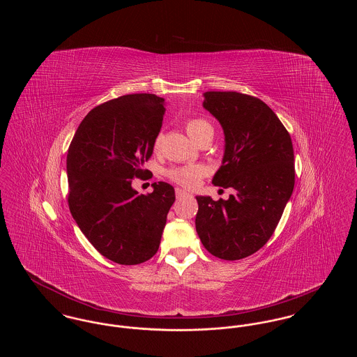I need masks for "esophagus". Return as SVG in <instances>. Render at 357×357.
I'll use <instances>...</instances> for the list:
<instances>
[{
  "label": "esophagus",
  "mask_w": 357,
  "mask_h": 357,
  "mask_svg": "<svg viewBox=\"0 0 357 357\" xmlns=\"http://www.w3.org/2000/svg\"><path fill=\"white\" fill-rule=\"evenodd\" d=\"M175 194H176V197L178 198H181V197H185V195H188L185 190H182V188H175Z\"/></svg>",
  "instance_id": "34e87169"
}]
</instances>
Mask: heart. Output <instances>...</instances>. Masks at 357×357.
Masks as SVG:
<instances>
[{
    "label": "heart",
    "instance_id": "obj_1",
    "mask_svg": "<svg viewBox=\"0 0 357 357\" xmlns=\"http://www.w3.org/2000/svg\"><path fill=\"white\" fill-rule=\"evenodd\" d=\"M186 130L187 134L197 143L204 134H207L208 131H213V127L207 120L195 118V119L187 120ZM160 140H162V134H159L156 137L155 147H159ZM206 172L207 170L204 166L195 165V166H185V167H174L167 171V176L172 182L181 186L192 188L199 183V179L206 175Z\"/></svg>",
    "mask_w": 357,
    "mask_h": 357
}]
</instances>
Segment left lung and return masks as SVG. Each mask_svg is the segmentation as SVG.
I'll use <instances>...</instances> for the list:
<instances>
[{"label":"left lung","instance_id":"obj_1","mask_svg":"<svg viewBox=\"0 0 357 357\" xmlns=\"http://www.w3.org/2000/svg\"><path fill=\"white\" fill-rule=\"evenodd\" d=\"M204 108L225 134L215 186L233 187L227 201L197 197V233L206 250L236 261L272 237L294 187V153L287 128L265 102L238 92L208 91Z\"/></svg>","mask_w":357,"mask_h":357}]
</instances>
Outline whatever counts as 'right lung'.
Masks as SVG:
<instances>
[{"instance_id": "add662e5", "label": "right lung", "mask_w": 357, "mask_h": 357, "mask_svg": "<svg viewBox=\"0 0 357 357\" xmlns=\"http://www.w3.org/2000/svg\"><path fill=\"white\" fill-rule=\"evenodd\" d=\"M165 99L132 93L88 112L67 155L68 204L73 220L93 248L120 265H137L159 249L174 187L153 183L144 195L132 188L144 178L162 128Z\"/></svg>"}]
</instances>
